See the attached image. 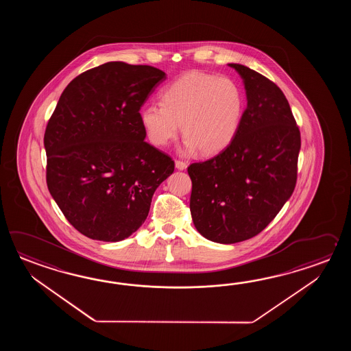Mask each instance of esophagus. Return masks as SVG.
Listing matches in <instances>:
<instances>
[{"instance_id": "esophagus-1", "label": "esophagus", "mask_w": 351, "mask_h": 351, "mask_svg": "<svg viewBox=\"0 0 351 351\" xmlns=\"http://www.w3.org/2000/svg\"><path fill=\"white\" fill-rule=\"evenodd\" d=\"M176 168L179 169V171H183V169H186V162H183V160H179V159H176Z\"/></svg>"}]
</instances>
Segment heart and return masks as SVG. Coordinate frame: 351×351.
<instances>
[{"instance_id":"heart-1","label":"heart","mask_w":351,"mask_h":351,"mask_svg":"<svg viewBox=\"0 0 351 351\" xmlns=\"http://www.w3.org/2000/svg\"><path fill=\"white\" fill-rule=\"evenodd\" d=\"M162 105L149 104L141 121L150 142L165 147L177 138L179 124L188 152L198 148L210 156L231 144L243 115V94L228 77L188 73L160 94Z\"/></svg>"}]
</instances>
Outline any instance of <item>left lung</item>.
<instances>
[{
  "label": "left lung",
  "mask_w": 351,
  "mask_h": 351,
  "mask_svg": "<svg viewBox=\"0 0 351 351\" xmlns=\"http://www.w3.org/2000/svg\"><path fill=\"white\" fill-rule=\"evenodd\" d=\"M242 76L247 108L231 144L188 167L189 208L197 231L217 243H237L263 231L291 197L301 136L282 90L250 67Z\"/></svg>",
  "instance_id": "left-lung-1"
}]
</instances>
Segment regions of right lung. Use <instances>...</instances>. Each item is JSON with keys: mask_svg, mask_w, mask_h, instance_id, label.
<instances>
[{"mask_svg": "<svg viewBox=\"0 0 351 351\" xmlns=\"http://www.w3.org/2000/svg\"><path fill=\"white\" fill-rule=\"evenodd\" d=\"M165 74L106 62L76 76L46 125V183L75 230L118 242L145 221L172 158L145 139L141 108Z\"/></svg>", "mask_w": 351, "mask_h": 351, "instance_id": "add662e5", "label": "right lung"}]
</instances>
